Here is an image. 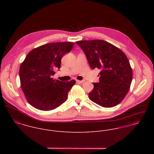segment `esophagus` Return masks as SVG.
I'll return each instance as SVG.
<instances>
[{"label": "esophagus", "instance_id": "34e87169", "mask_svg": "<svg viewBox=\"0 0 154 154\" xmlns=\"http://www.w3.org/2000/svg\"><path fill=\"white\" fill-rule=\"evenodd\" d=\"M76 81L77 83H79V84H82L84 82V81H79V80H76Z\"/></svg>", "mask_w": 154, "mask_h": 154}]
</instances>
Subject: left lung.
<instances>
[{
	"label": "left lung",
	"mask_w": 154,
	"mask_h": 154,
	"mask_svg": "<svg viewBox=\"0 0 154 154\" xmlns=\"http://www.w3.org/2000/svg\"><path fill=\"white\" fill-rule=\"evenodd\" d=\"M76 43L84 52L91 69L101 70L100 82L93 83L89 98L103 107L119 104L132 82V68L127 56L120 49L104 40H83Z\"/></svg>",
	"instance_id": "obj_1"
}]
</instances>
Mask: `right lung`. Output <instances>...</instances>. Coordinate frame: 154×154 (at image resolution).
I'll list each match as a JSON object with an SVG mask.
<instances>
[{
    "instance_id": "obj_1",
    "label": "right lung",
    "mask_w": 154,
    "mask_h": 154,
    "mask_svg": "<svg viewBox=\"0 0 154 154\" xmlns=\"http://www.w3.org/2000/svg\"><path fill=\"white\" fill-rule=\"evenodd\" d=\"M74 43H51L32 50L20 68L21 87L28 102L40 110H53L65 103L75 80L62 82L51 75L59 69L61 59Z\"/></svg>"
}]
</instances>
